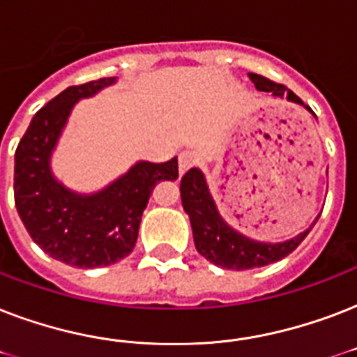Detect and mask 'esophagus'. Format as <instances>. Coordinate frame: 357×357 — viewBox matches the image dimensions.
<instances>
[{"mask_svg": "<svg viewBox=\"0 0 357 357\" xmlns=\"http://www.w3.org/2000/svg\"><path fill=\"white\" fill-rule=\"evenodd\" d=\"M196 165V155L192 151H181L179 153V174H185L189 168H192Z\"/></svg>", "mask_w": 357, "mask_h": 357, "instance_id": "obj_1", "label": "esophagus"}]
</instances>
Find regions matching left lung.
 Here are the masks:
<instances>
[{
	"label": "left lung",
	"mask_w": 357,
	"mask_h": 357,
	"mask_svg": "<svg viewBox=\"0 0 357 357\" xmlns=\"http://www.w3.org/2000/svg\"><path fill=\"white\" fill-rule=\"evenodd\" d=\"M255 89L261 92H271L274 98H287V102L298 103L305 107L313 116L315 113L300 100L293 91H289L285 85L274 83L263 75L248 74ZM317 119V116H315ZM181 202H183L185 213L190 218V228L195 237V246L207 261L213 265L229 268V271H248V268H259V266L271 265L274 261L287 257L293 250H296L302 241L307 237L310 229L315 226L311 224L310 229H305L296 237L283 241V243H263L255 241L241 231L234 229L222 215L218 213V207L213 200L209 187H207L206 176L200 168H190L189 172L181 178Z\"/></svg>",
	"instance_id": "left-lung-1"
}]
</instances>
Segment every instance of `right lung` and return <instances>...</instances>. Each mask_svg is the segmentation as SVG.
Wrapping results in <instances>:
<instances>
[{
	"instance_id": "obj_1",
	"label": "right lung",
	"mask_w": 357,
	"mask_h": 357,
	"mask_svg": "<svg viewBox=\"0 0 357 357\" xmlns=\"http://www.w3.org/2000/svg\"><path fill=\"white\" fill-rule=\"evenodd\" d=\"M113 83L116 77L68 86L33 116L14 153V204L27 234L53 259L79 268L109 266L131 254L153 187L178 178V157L135 162L92 195L53 176V150L74 105Z\"/></svg>"
}]
</instances>
